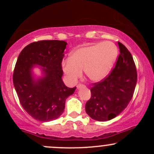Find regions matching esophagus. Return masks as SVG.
Masks as SVG:
<instances>
[{
  "label": "esophagus",
  "instance_id": "esophagus-1",
  "mask_svg": "<svg viewBox=\"0 0 154 154\" xmlns=\"http://www.w3.org/2000/svg\"><path fill=\"white\" fill-rule=\"evenodd\" d=\"M84 87H85V85H82V84H79V85H77V89H79V88H84Z\"/></svg>",
  "mask_w": 154,
  "mask_h": 154
}]
</instances>
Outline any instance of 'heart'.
I'll list each match as a JSON object with an SVG mask.
<instances>
[{"instance_id":"heart-1","label":"heart","mask_w":154,"mask_h":154,"mask_svg":"<svg viewBox=\"0 0 154 154\" xmlns=\"http://www.w3.org/2000/svg\"><path fill=\"white\" fill-rule=\"evenodd\" d=\"M118 55L117 47L111 41L85 45L74 51L69 59L63 61L62 70L69 80L75 82L82 75L93 82L107 77Z\"/></svg>"}]
</instances>
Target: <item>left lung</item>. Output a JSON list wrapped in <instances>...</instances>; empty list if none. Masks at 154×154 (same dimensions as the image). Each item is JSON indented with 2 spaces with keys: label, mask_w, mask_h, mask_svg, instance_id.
<instances>
[{
  "label": "left lung",
  "mask_w": 154,
  "mask_h": 154,
  "mask_svg": "<svg viewBox=\"0 0 154 154\" xmlns=\"http://www.w3.org/2000/svg\"><path fill=\"white\" fill-rule=\"evenodd\" d=\"M120 54L116 66L106 78L93 84L91 98L85 104L90 117L99 122L111 120L118 116L131 100L136 83L137 71L133 58L119 42Z\"/></svg>",
  "instance_id": "obj_1"
}]
</instances>
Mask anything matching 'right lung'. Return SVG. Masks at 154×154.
I'll return each instance as SVG.
<instances>
[{"mask_svg":"<svg viewBox=\"0 0 154 154\" xmlns=\"http://www.w3.org/2000/svg\"><path fill=\"white\" fill-rule=\"evenodd\" d=\"M66 45L57 40L34 42L21 51L16 63L13 82L19 101L28 114L40 122L58 119L66 99L76 90L62 80L61 61ZM36 66L40 75L34 72Z\"/></svg>","mask_w":154,"mask_h":154,"instance_id":"1","label":"right lung"}]
</instances>
